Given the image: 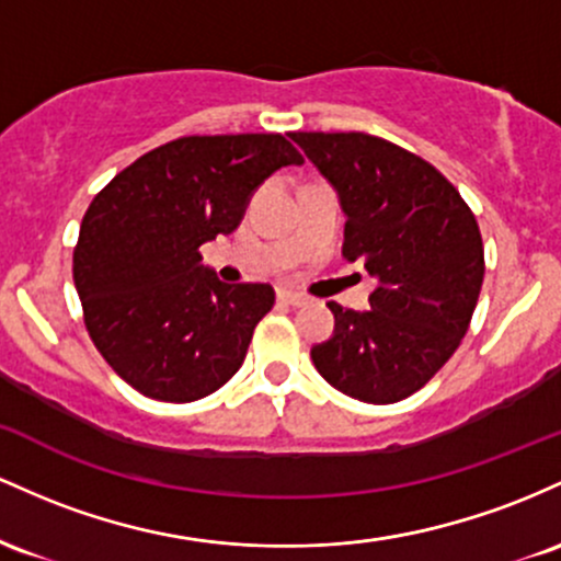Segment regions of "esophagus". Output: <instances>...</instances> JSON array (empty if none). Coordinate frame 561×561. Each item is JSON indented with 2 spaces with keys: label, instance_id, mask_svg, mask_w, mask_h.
I'll return each instance as SVG.
<instances>
[{
  "label": "esophagus",
  "instance_id": "1",
  "mask_svg": "<svg viewBox=\"0 0 561 561\" xmlns=\"http://www.w3.org/2000/svg\"><path fill=\"white\" fill-rule=\"evenodd\" d=\"M278 299L283 301V305H288V307L307 305V297H301V294H297V291H286V288H283V291H278Z\"/></svg>",
  "mask_w": 561,
  "mask_h": 561
}]
</instances>
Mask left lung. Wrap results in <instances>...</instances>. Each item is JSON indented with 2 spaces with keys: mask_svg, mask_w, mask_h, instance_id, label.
<instances>
[{
  "mask_svg": "<svg viewBox=\"0 0 561 561\" xmlns=\"http://www.w3.org/2000/svg\"><path fill=\"white\" fill-rule=\"evenodd\" d=\"M336 191L342 254L363 262L370 310L329 301L333 333L312 347L318 374L350 398L398 402L448 363L469 329L484 275L474 214L432 163L363 131H291Z\"/></svg>",
  "mask_w": 561,
  "mask_h": 561,
  "instance_id": "1",
  "label": "left lung"
}]
</instances>
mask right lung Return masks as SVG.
Wrapping results in <instances>:
<instances>
[{"instance_id":"add662e5","label":"right lung","mask_w":561,"mask_h":561,"mask_svg":"<svg viewBox=\"0 0 561 561\" xmlns=\"http://www.w3.org/2000/svg\"><path fill=\"white\" fill-rule=\"evenodd\" d=\"M305 159L283 135L180 137L116 174L81 219L73 283L94 347L145 398L217 392L273 310L267 283H222L198 249L241 225L256 187Z\"/></svg>"}]
</instances>
